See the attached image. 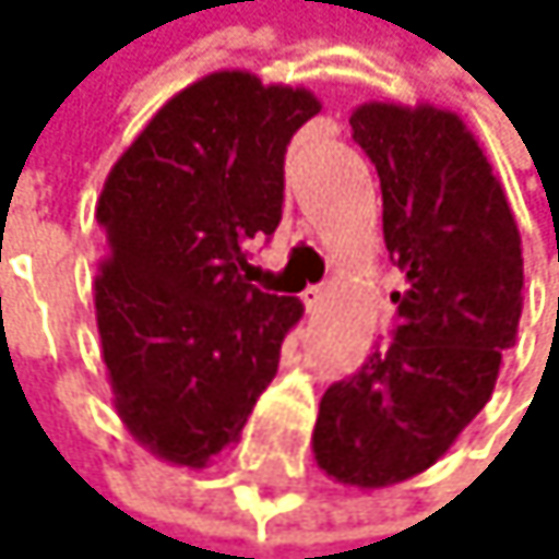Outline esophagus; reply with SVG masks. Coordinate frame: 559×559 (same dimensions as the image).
Segmentation results:
<instances>
[{
  "instance_id": "34e87169",
  "label": "esophagus",
  "mask_w": 559,
  "mask_h": 559,
  "mask_svg": "<svg viewBox=\"0 0 559 559\" xmlns=\"http://www.w3.org/2000/svg\"><path fill=\"white\" fill-rule=\"evenodd\" d=\"M325 298H329V288H321V285H311V288L301 292V301H305L308 311H318L321 305H325Z\"/></svg>"
}]
</instances>
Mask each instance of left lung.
Instances as JSON below:
<instances>
[{"mask_svg": "<svg viewBox=\"0 0 559 559\" xmlns=\"http://www.w3.org/2000/svg\"><path fill=\"white\" fill-rule=\"evenodd\" d=\"M348 123L379 170L405 288L392 292V345L321 395L311 449L335 483L382 489L442 460L489 402L516 345L523 251L507 190L456 114L372 99Z\"/></svg>", "mask_w": 559, "mask_h": 559, "instance_id": "obj_1", "label": "left lung"}]
</instances>
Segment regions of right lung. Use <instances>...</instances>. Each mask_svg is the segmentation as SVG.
Returning a JSON list of instances; mask_svg holds the SVG:
<instances>
[{"label": "right lung", "mask_w": 559, "mask_h": 559, "mask_svg": "<svg viewBox=\"0 0 559 559\" xmlns=\"http://www.w3.org/2000/svg\"><path fill=\"white\" fill-rule=\"evenodd\" d=\"M321 110L305 86L221 70L174 93L110 167L93 285L114 409L150 453L204 469L277 372L298 298L241 274L274 234L285 150Z\"/></svg>", "instance_id": "add662e5"}]
</instances>
